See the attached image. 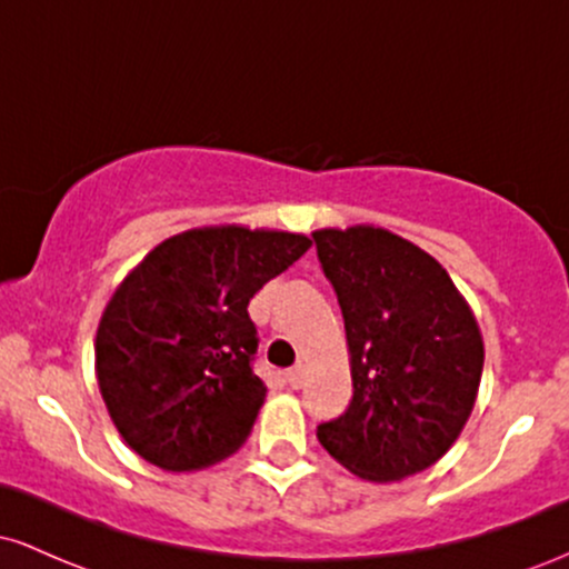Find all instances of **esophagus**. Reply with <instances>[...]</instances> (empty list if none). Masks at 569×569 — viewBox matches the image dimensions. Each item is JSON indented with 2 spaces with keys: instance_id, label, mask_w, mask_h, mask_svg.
<instances>
[{
  "instance_id": "obj_1",
  "label": "esophagus",
  "mask_w": 569,
  "mask_h": 569,
  "mask_svg": "<svg viewBox=\"0 0 569 569\" xmlns=\"http://www.w3.org/2000/svg\"><path fill=\"white\" fill-rule=\"evenodd\" d=\"M286 382H289L293 390L302 388V382H305V369H302V363H297V367H291L289 371H286Z\"/></svg>"
}]
</instances>
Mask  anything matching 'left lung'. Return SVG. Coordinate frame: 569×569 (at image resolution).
I'll list each match as a JSON object with an SVG mask.
<instances>
[{
    "mask_svg": "<svg viewBox=\"0 0 569 569\" xmlns=\"http://www.w3.org/2000/svg\"><path fill=\"white\" fill-rule=\"evenodd\" d=\"M350 348L352 401L318 426L350 473L398 481L433 466L471 417L485 345L452 278L409 240L358 224L312 232Z\"/></svg>",
    "mask_w": 569,
    "mask_h": 569,
    "instance_id": "8db88e82",
    "label": "left lung"
}]
</instances>
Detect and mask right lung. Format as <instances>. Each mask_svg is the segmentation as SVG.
I'll list each match as a JSON object with an SVG mask.
<instances>
[{"label":"right lung","instance_id":"add662e5","mask_svg":"<svg viewBox=\"0 0 569 569\" xmlns=\"http://www.w3.org/2000/svg\"><path fill=\"white\" fill-rule=\"evenodd\" d=\"M310 248V238L202 227L162 240L109 299L96 375L112 422L162 471L230 457L264 403L248 302Z\"/></svg>","mask_w":569,"mask_h":569}]
</instances>
